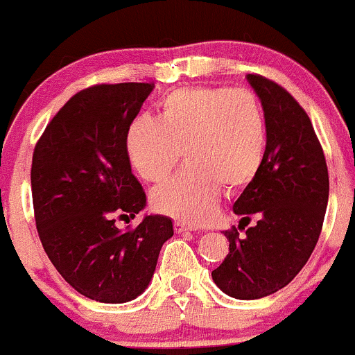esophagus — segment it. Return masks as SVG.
Segmentation results:
<instances>
[{
  "label": "esophagus",
  "mask_w": 355,
  "mask_h": 355,
  "mask_svg": "<svg viewBox=\"0 0 355 355\" xmlns=\"http://www.w3.org/2000/svg\"><path fill=\"white\" fill-rule=\"evenodd\" d=\"M174 231H176L178 234H182V232H188V231H191V227H189V225H186L184 222H181V220H176V222H174Z\"/></svg>",
  "instance_id": "34e87169"
}]
</instances>
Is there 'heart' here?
<instances>
[{
  "mask_svg": "<svg viewBox=\"0 0 355 355\" xmlns=\"http://www.w3.org/2000/svg\"><path fill=\"white\" fill-rule=\"evenodd\" d=\"M266 116L246 90L182 87L160 102V118L140 116L128 128L131 166L159 182L176 166L178 174L152 191L157 210L182 222L210 220L218 195L250 184L266 150Z\"/></svg>",
  "mask_w": 355,
  "mask_h": 355,
  "instance_id": "1",
  "label": "heart"
}]
</instances>
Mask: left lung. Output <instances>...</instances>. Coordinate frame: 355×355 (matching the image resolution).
<instances>
[{
	"mask_svg": "<svg viewBox=\"0 0 355 355\" xmlns=\"http://www.w3.org/2000/svg\"><path fill=\"white\" fill-rule=\"evenodd\" d=\"M266 116L261 167L234 203L250 224L243 237L225 231L229 254L211 272L222 292L259 299L286 287L311 257L328 205V167L311 119L291 94L261 75H248ZM244 229V227H243Z\"/></svg>",
	"mask_w": 355,
	"mask_h": 355,
	"instance_id": "obj_1",
	"label": "left lung"
}]
</instances>
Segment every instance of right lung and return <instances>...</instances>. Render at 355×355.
<instances>
[{
	"instance_id": "obj_1",
	"label": "right lung",
	"mask_w": 355,
	"mask_h": 355,
	"mask_svg": "<svg viewBox=\"0 0 355 355\" xmlns=\"http://www.w3.org/2000/svg\"><path fill=\"white\" fill-rule=\"evenodd\" d=\"M152 90L153 83L135 82L80 90L34 148L32 202L44 251L69 286L98 302L140 295L174 234L164 215L116 227V218H133L147 203L131 173L126 135Z\"/></svg>"
}]
</instances>
